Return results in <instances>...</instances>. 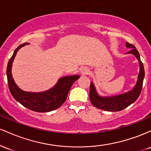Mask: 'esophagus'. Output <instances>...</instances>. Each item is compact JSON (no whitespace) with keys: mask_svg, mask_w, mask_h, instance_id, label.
<instances>
[{"mask_svg":"<svg viewBox=\"0 0 151 151\" xmlns=\"http://www.w3.org/2000/svg\"><path fill=\"white\" fill-rule=\"evenodd\" d=\"M89 72V70L87 67H84L83 69H81V73L83 74H87Z\"/></svg>","mask_w":151,"mask_h":151,"instance_id":"34e87169","label":"esophagus"}]
</instances>
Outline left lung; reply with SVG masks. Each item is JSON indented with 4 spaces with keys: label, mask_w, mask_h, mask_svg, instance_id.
Wrapping results in <instances>:
<instances>
[{
    "label": "left lung",
    "mask_w": 151,
    "mask_h": 151,
    "mask_svg": "<svg viewBox=\"0 0 151 151\" xmlns=\"http://www.w3.org/2000/svg\"><path fill=\"white\" fill-rule=\"evenodd\" d=\"M126 47L127 48H131V50L126 54H132L139 62V73L136 85L131 90L121 94L113 96H101L97 93L94 84L91 81L90 84L89 99L91 103L96 108L108 111H119L126 109L136 101L140 96L143 86V79L145 77L144 67L141 61L139 52L136 50V47L129 42H126Z\"/></svg>",
    "instance_id": "1"
}]
</instances>
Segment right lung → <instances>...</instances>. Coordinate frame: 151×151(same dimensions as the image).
Masks as SVG:
<instances>
[{
	"label": "right lung",
	"mask_w": 151,
	"mask_h": 151,
	"mask_svg": "<svg viewBox=\"0 0 151 151\" xmlns=\"http://www.w3.org/2000/svg\"><path fill=\"white\" fill-rule=\"evenodd\" d=\"M27 43L19 45L13 52L7 66V78L10 91L13 98L26 108L37 112H49L58 109L67 99V95L79 75L66 76L58 79L51 89L42 92H29L20 89L15 84L12 76V65L18 51Z\"/></svg>",
	"instance_id": "1"
}]
</instances>
